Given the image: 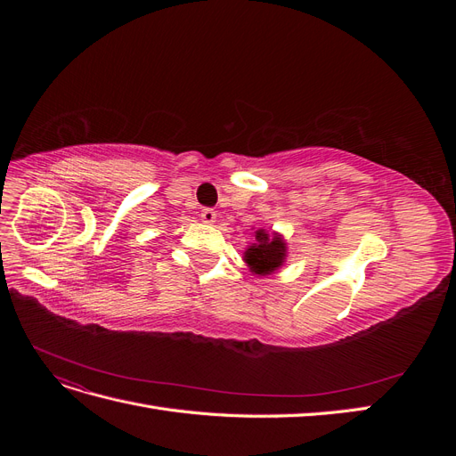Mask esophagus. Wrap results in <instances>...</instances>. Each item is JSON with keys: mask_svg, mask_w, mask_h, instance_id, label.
I'll use <instances>...</instances> for the list:
<instances>
[{"mask_svg": "<svg viewBox=\"0 0 456 456\" xmlns=\"http://www.w3.org/2000/svg\"><path fill=\"white\" fill-rule=\"evenodd\" d=\"M216 218V211L215 209H209V207H205V209L201 211V220L205 224H213Z\"/></svg>", "mask_w": 456, "mask_h": 456, "instance_id": "1", "label": "esophagus"}]
</instances>
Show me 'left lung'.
<instances>
[{"mask_svg":"<svg viewBox=\"0 0 456 456\" xmlns=\"http://www.w3.org/2000/svg\"><path fill=\"white\" fill-rule=\"evenodd\" d=\"M283 258H285V243L278 236L270 238L265 230L256 232V243H253L249 249L245 251L247 265L251 266L255 273H260V275H266V273H272L273 270H278L281 266Z\"/></svg>","mask_w":456,"mask_h":456,"instance_id":"obj_1","label":"left lung"}]
</instances>
